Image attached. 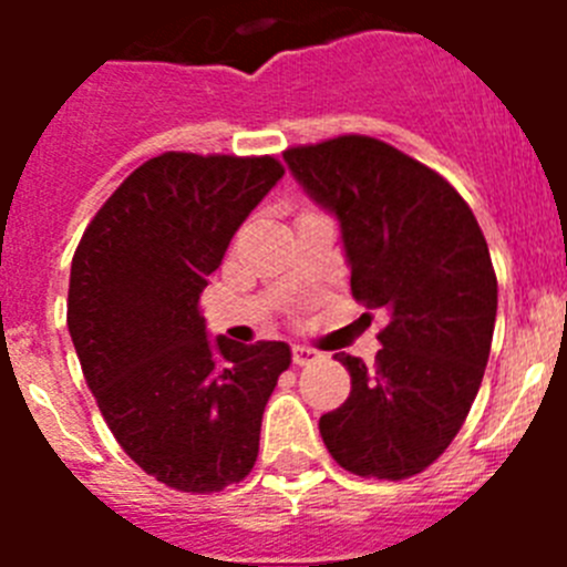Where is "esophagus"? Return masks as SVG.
<instances>
[{
    "label": "esophagus",
    "instance_id": "1",
    "mask_svg": "<svg viewBox=\"0 0 567 567\" xmlns=\"http://www.w3.org/2000/svg\"><path fill=\"white\" fill-rule=\"evenodd\" d=\"M318 358H320V352H315L312 346H303V343L292 346V363L295 365H307Z\"/></svg>",
    "mask_w": 567,
    "mask_h": 567
}]
</instances>
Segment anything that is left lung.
Returning <instances> with one entry per match:
<instances>
[{
  "instance_id": "obj_1",
  "label": "left lung",
  "mask_w": 567,
  "mask_h": 567,
  "mask_svg": "<svg viewBox=\"0 0 567 567\" xmlns=\"http://www.w3.org/2000/svg\"><path fill=\"white\" fill-rule=\"evenodd\" d=\"M303 193L338 218L352 295L389 323L374 365L352 374L320 437L346 471L405 480L457 437L483 383L497 275L477 218L443 175L369 135L284 153Z\"/></svg>"
}]
</instances>
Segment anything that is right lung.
Wrapping results in <instances>:
<instances>
[{
	"label": "right lung",
	"instance_id": "1",
	"mask_svg": "<svg viewBox=\"0 0 567 567\" xmlns=\"http://www.w3.org/2000/svg\"><path fill=\"white\" fill-rule=\"evenodd\" d=\"M272 155L164 153L84 229L68 329L110 432L150 477L207 494L240 483L292 363L284 340L209 338L198 298L235 229L280 182Z\"/></svg>",
	"mask_w": 567,
	"mask_h": 567
}]
</instances>
